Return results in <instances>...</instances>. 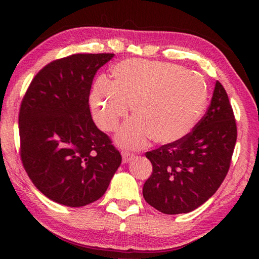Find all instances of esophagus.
Returning a JSON list of instances; mask_svg holds the SVG:
<instances>
[{"instance_id":"34e87169","label":"esophagus","mask_w":259,"mask_h":259,"mask_svg":"<svg viewBox=\"0 0 259 259\" xmlns=\"http://www.w3.org/2000/svg\"><path fill=\"white\" fill-rule=\"evenodd\" d=\"M135 157L133 153L129 152H122V160H123V163H128L129 161H131Z\"/></svg>"}]
</instances>
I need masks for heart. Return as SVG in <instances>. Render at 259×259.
I'll return each mask as SVG.
<instances>
[{
    "label": "heart",
    "instance_id": "obj_1",
    "mask_svg": "<svg viewBox=\"0 0 259 259\" xmlns=\"http://www.w3.org/2000/svg\"><path fill=\"white\" fill-rule=\"evenodd\" d=\"M109 83L96 82L91 112L96 123L113 131L128 114L133 103L136 116L122 126L117 142L140 148L151 139L172 144L194 129L207 105L204 81L186 68L157 61L128 59L113 65Z\"/></svg>",
    "mask_w": 259,
    "mask_h": 259
}]
</instances>
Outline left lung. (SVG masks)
I'll list each match as a JSON object with an SVG mask.
<instances>
[{
  "mask_svg": "<svg viewBox=\"0 0 259 259\" xmlns=\"http://www.w3.org/2000/svg\"><path fill=\"white\" fill-rule=\"evenodd\" d=\"M236 122L217 81L207 112L185 138L146 152L153 171L144 184L146 202L166 214L191 212L216 193L229 172Z\"/></svg>",
  "mask_w": 259,
  "mask_h": 259,
  "instance_id": "obj_1",
  "label": "left lung"
}]
</instances>
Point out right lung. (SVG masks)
Segmentation results:
<instances>
[{
  "instance_id": "1",
  "label": "right lung",
  "mask_w": 259,
  "mask_h": 259,
  "mask_svg": "<svg viewBox=\"0 0 259 259\" xmlns=\"http://www.w3.org/2000/svg\"><path fill=\"white\" fill-rule=\"evenodd\" d=\"M114 54H76L51 61L30 82L19 109L20 159L35 187L67 207L102 198L122 161L93 121L89 96Z\"/></svg>"
}]
</instances>
